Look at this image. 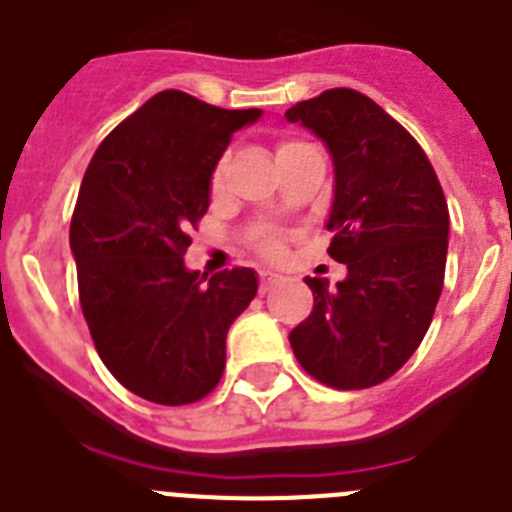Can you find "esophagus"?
Returning <instances> with one entry per match:
<instances>
[{"label": "esophagus", "mask_w": 512, "mask_h": 512, "mask_svg": "<svg viewBox=\"0 0 512 512\" xmlns=\"http://www.w3.org/2000/svg\"><path fill=\"white\" fill-rule=\"evenodd\" d=\"M283 280H285V275L275 273V270H260V290H262V293L273 288V285L283 283Z\"/></svg>", "instance_id": "obj_1"}]
</instances>
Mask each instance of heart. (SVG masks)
Instances as JSON below:
<instances>
[{
	"label": "heart",
	"instance_id": "b5f03b06",
	"mask_svg": "<svg viewBox=\"0 0 512 512\" xmlns=\"http://www.w3.org/2000/svg\"><path fill=\"white\" fill-rule=\"evenodd\" d=\"M298 147H303L301 142H280L278 150H275V155H278V158H283V155L293 153V150H298ZM219 178H222V165H216V170H214V186L219 183ZM262 250L278 252V242H275V239H265V242H262Z\"/></svg>",
	"mask_w": 512,
	"mask_h": 512
}]
</instances>
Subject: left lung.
<instances>
[{
  "label": "left lung",
  "mask_w": 512,
  "mask_h": 512,
  "mask_svg": "<svg viewBox=\"0 0 512 512\" xmlns=\"http://www.w3.org/2000/svg\"><path fill=\"white\" fill-rule=\"evenodd\" d=\"M326 145L334 199L329 255L347 278H306L313 311L290 331L303 370L336 390L388 380L418 349L444 288L449 209L416 140L352 89L285 112Z\"/></svg>",
  "instance_id": "1"
}]
</instances>
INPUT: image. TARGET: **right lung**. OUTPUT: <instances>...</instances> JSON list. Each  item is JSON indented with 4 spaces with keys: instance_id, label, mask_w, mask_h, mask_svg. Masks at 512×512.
Instances as JSON below:
<instances>
[{
    "instance_id": "1",
    "label": "right lung",
    "mask_w": 512,
    "mask_h": 512,
    "mask_svg": "<svg viewBox=\"0 0 512 512\" xmlns=\"http://www.w3.org/2000/svg\"><path fill=\"white\" fill-rule=\"evenodd\" d=\"M262 109H219L160 91L101 142L78 191L71 252L78 296L101 362L160 405L216 388L227 331L257 293V273L201 275L183 252L211 201V173Z\"/></svg>"
}]
</instances>
